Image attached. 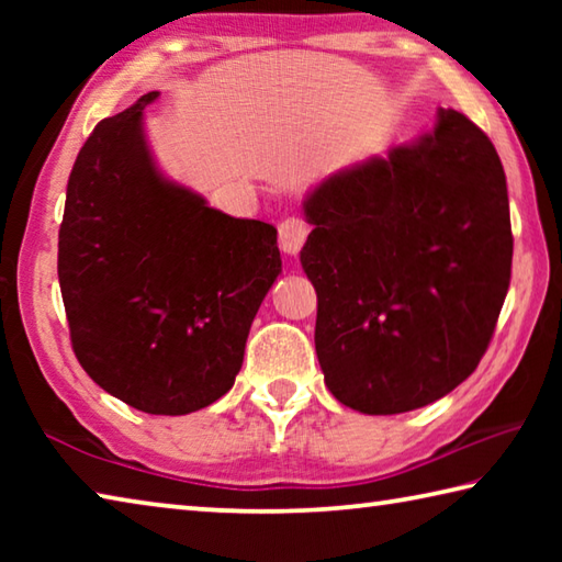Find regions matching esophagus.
Listing matches in <instances>:
<instances>
[{
    "label": "esophagus",
    "mask_w": 562,
    "mask_h": 562,
    "mask_svg": "<svg viewBox=\"0 0 562 562\" xmlns=\"http://www.w3.org/2000/svg\"><path fill=\"white\" fill-rule=\"evenodd\" d=\"M278 233H280V247H282V252L297 255V252L302 250L304 240H307L310 227H307V223L300 221V217H288V221L280 223Z\"/></svg>",
    "instance_id": "34e87169"
}]
</instances>
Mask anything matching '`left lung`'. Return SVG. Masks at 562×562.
Segmentation results:
<instances>
[{"label": "left lung", "instance_id": "left-lung-1", "mask_svg": "<svg viewBox=\"0 0 562 562\" xmlns=\"http://www.w3.org/2000/svg\"><path fill=\"white\" fill-rule=\"evenodd\" d=\"M300 252L317 292L315 349L337 402L386 416L469 379L510 282L508 188L475 123L431 131L339 170L304 198Z\"/></svg>", "mask_w": 562, "mask_h": 562}]
</instances>
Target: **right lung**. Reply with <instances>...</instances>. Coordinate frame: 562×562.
I'll list each match as a JSON object with an SVG mask.
<instances>
[{
  "instance_id": "1",
  "label": "right lung",
  "mask_w": 562,
  "mask_h": 562,
  "mask_svg": "<svg viewBox=\"0 0 562 562\" xmlns=\"http://www.w3.org/2000/svg\"><path fill=\"white\" fill-rule=\"evenodd\" d=\"M101 121L76 156L59 231V284L76 359L103 392L183 416L231 392L278 231L207 205L160 173L144 109Z\"/></svg>"
}]
</instances>
